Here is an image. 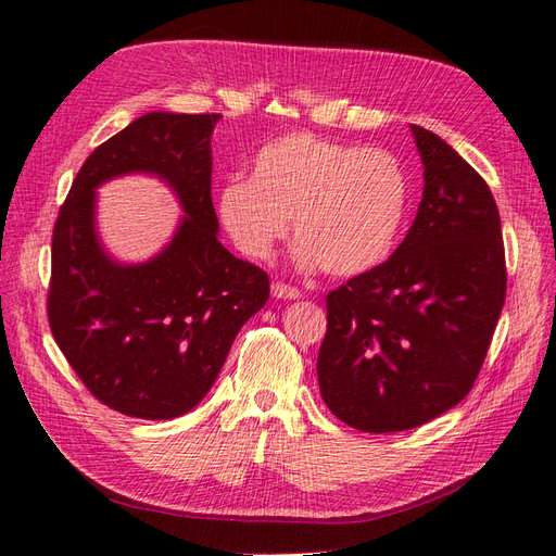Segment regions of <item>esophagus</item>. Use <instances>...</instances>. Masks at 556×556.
Segmentation results:
<instances>
[{"mask_svg": "<svg viewBox=\"0 0 556 556\" xmlns=\"http://www.w3.org/2000/svg\"><path fill=\"white\" fill-rule=\"evenodd\" d=\"M271 294L276 296V299H299L302 296V292H299L296 288H292V285H285V282H274L271 285Z\"/></svg>", "mask_w": 556, "mask_h": 556, "instance_id": "obj_1", "label": "esophagus"}]
</instances>
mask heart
I'll return each mask as SVG.
<instances>
[{"instance_id":"1","label":"heart","mask_w":556,"mask_h":556,"mask_svg":"<svg viewBox=\"0 0 556 556\" xmlns=\"http://www.w3.org/2000/svg\"><path fill=\"white\" fill-rule=\"evenodd\" d=\"M407 201V175L386 149L294 132L260 149L250 179L222 187L217 213L252 260H266L294 217L299 266L357 276L393 252Z\"/></svg>"}]
</instances>
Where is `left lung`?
<instances>
[{"instance_id":"8db88e82","label":"left lung","mask_w":556,"mask_h":556,"mask_svg":"<svg viewBox=\"0 0 556 556\" xmlns=\"http://www.w3.org/2000/svg\"><path fill=\"white\" fill-rule=\"evenodd\" d=\"M424 199L390 260L327 294L323 400L363 432L418 428L470 393L505 304L501 215L452 144L412 126Z\"/></svg>"}]
</instances>
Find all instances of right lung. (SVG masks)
<instances>
[{"label": "right lung", "instance_id": "right-lung-1", "mask_svg": "<svg viewBox=\"0 0 556 556\" xmlns=\"http://www.w3.org/2000/svg\"><path fill=\"white\" fill-rule=\"evenodd\" d=\"M219 114L149 112L86 159L53 227L49 325L72 369L110 409L168 421L207 395L231 343L268 299V276L217 241L210 197ZM161 176L186 217L142 265H118L94 231V189Z\"/></svg>", "mask_w": 556, "mask_h": 556}]
</instances>
